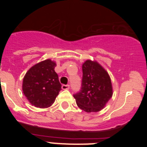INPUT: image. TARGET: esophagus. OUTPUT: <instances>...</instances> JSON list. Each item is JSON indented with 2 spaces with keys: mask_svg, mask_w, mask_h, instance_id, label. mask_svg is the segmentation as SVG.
Instances as JSON below:
<instances>
[{
  "mask_svg": "<svg viewBox=\"0 0 147 147\" xmlns=\"http://www.w3.org/2000/svg\"><path fill=\"white\" fill-rule=\"evenodd\" d=\"M62 88L63 90H68L70 88V85H62Z\"/></svg>",
  "mask_w": 147,
  "mask_h": 147,
  "instance_id": "34e87169",
  "label": "esophagus"
}]
</instances>
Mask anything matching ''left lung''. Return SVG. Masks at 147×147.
I'll list each match as a JSON object with an SVG mask.
<instances>
[{"label": "left lung", "instance_id": "8db88e82", "mask_svg": "<svg viewBox=\"0 0 147 147\" xmlns=\"http://www.w3.org/2000/svg\"><path fill=\"white\" fill-rule=\"evenodd\" d=\"M82 89L74 97L78 107L85 112H98L113 93L110 75L97 61L90 59L82 64Z\"/></svg>", "mask_w": 147, "mask_h": 147}]
</instances>
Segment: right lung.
Returning a JSON list of instances; mask_svg holds the SVG:
<instances>
[{
  "instance_id": "add662e5",
  "label": "right lung",
  "mask_w": 147,
  "mask_h": 147,
  "mask_svg": "<svg viewBox=\"0 0 147 147\" xmlns=\"http://www.w3.org/2000/svg\"><path fill=\"white\" fill-rule=\"evenodd\" d=\"M55 61L40 62L29 68L24 76L22 89L29 103L39 108L52 105L61 90V84L54 68Z\"/></svg>"
}]
</instances>
